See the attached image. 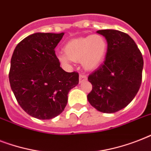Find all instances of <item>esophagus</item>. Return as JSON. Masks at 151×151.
Wrapping results in <instances>:
<instances>
[{
	"label": "esophagus",
	"mask_w": 151,
	"mask_h": 151,
	"mask_svg": "<svg viewBox=\"0 0 151 151\" xmlns=\"http://www.w3.org/2000/svg\"><path fill=\"white\" fill-rule=\"evenodd\" d=\"M87 80V77L85 75H83V74H80V76H79V83H82L84 82L85 81Z\"/></svg>",
	"instance_id": "34e87169"
}]
</instances>
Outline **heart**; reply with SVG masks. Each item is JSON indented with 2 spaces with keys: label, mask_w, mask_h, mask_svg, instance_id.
<instances>
[{
  "label": "heart",
  "mask_w": 151,
  "mask_h": 151,
  "mask_svg": "<svg viewBox=\"0 0 151 151\" xmlns=\"http://www.w3.org/2000/svg\"><path fill=\"white\" fill-rule=\"evenodd\" d=\"M107 42L101 35L89 36L73 39L64 46L65 54L57 55L61 63L69 66L70 60L81 61L85 70H92L100 66L107 52Z\"/></svg>",
  "instance_id": "1"
}]
</instances>
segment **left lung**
Here are the masks:
<instances>
[{
    "instance_id": "obj_1",
    "label": "left lung",
    "mask_w": 151,
    "mask_h": 151,
    "mask_svg": "<svg viewBox=\"0 0 151 151\" xmlns=\"http://www.w3.org/2000/svg\"><path fill=\"white\" fill-rule=\"evenodd\" d=\"M107 42L105 61L88 78L92 89L89 103L100 112L111 114L129 105L142 81L143 59L131 37L116 29L96 32Z\"/></svg>"
}]
</instances>
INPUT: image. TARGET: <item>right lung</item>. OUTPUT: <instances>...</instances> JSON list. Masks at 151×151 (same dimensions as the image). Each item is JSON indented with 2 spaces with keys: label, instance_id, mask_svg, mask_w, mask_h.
<instances>
[{
  "label": "right lung",
  "instance_id": "obj_1",
  "mask_svg": "<svg viewBox=\"0 0 151 151\" xmlns=\"http://www.w3.org/2000/svg\"><path fill=\"white\" fill-rule=\"evenodd\" d=\"M63 35L31 34L18 44L11 59V88L25 112L37 119L60 114L69 92L79 82L78 73L63 70L55 55V48Z\"/></svg>",
  "mask_w": 151,
  "mask_h": 151
}]
</instances>
